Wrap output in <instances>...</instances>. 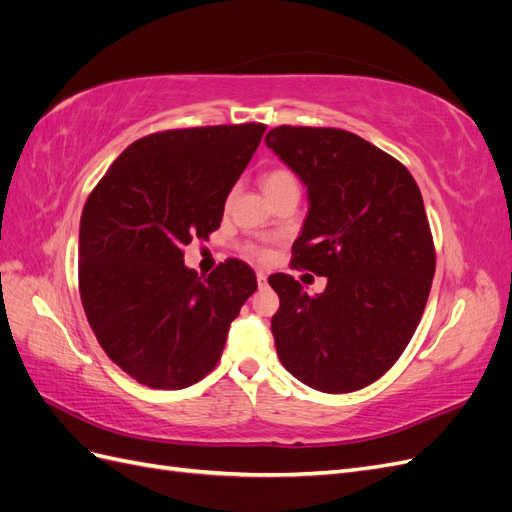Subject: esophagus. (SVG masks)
Listing matches in <instances>:
<instances>
[{
    "label": "esophagus",
    "mask_w": 512,
    "mask_h": 512,
    "mask_svg": "<svg viewBox=\"0 0 512 512\" xmlns=\"http://www.w3.org/2000/svg\"><path fill=\"white\" fill-rule=\"evenodd\" d=\"M267 277H269V275H267L265 271H256V282H258L260 288L267 286Z\"/></svg>",
    "instance_id": "34e87169"
}]
</instances>
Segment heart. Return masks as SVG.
Wrapping results in <instances>:
<instances>
[{
    "label": "heart",
    "mask_w": 512,
    "mask_h": 512,
    "mask_svg": "<svg viewBox=\"0 0 512 512\" xmlns=\"http://www.w3.org/2000/svg\"><path fill=\"white\" fill-rule=\"evenodd\" d=\"M262 188H265L267 196H273L286 188H299V185H297V177H294L288 168H273L269 173H265V177H262ZM252 252L260 258L269 256L267 250H258V247H252Z\"/></svg>",
    "instance_id": "obj_1"
}]
</instances>
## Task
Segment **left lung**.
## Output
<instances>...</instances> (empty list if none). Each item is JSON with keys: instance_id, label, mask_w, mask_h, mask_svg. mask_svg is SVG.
<instances>
[{"instance_id": "1", "label": "left lung", "mask_w": 512, "mask_h": 512, "mask_svg": "<svg viewBox=\"0 0 512 512\" xmlns=\"http://www.w3.org/2000/svg\"><path fill=\"white\" fill-rule=\"evenodd\" d=\"M265 141L307 188L292 265L327 277L314 297L292 275L269 277L277 356L316 391L365 389L410 344L436 273L421 190L404 164L346 130L280 126Z\"/></svg>"}]
</instances>
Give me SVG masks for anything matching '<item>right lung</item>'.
<instances>
[{
  "mask_svg": "<svg viewBox=\"0 0 512 512\" xmlns=\"http://www.w3.org/2000/svg\"><path fill=\"white\" fill-rule=\"evenodd\" d=\"M265 130L239 123L143 136L87 198L79 230L85 316L108 359L149 389L203 380L258 288L237 258L200 277L183 265V247L220 228L226 196Z\"/></svg>",
  "mask_w": 512,
  "mask_h": 512,
  "instance_id": "right-lung-1",
  "label": "right lung"
}]
</instances>
